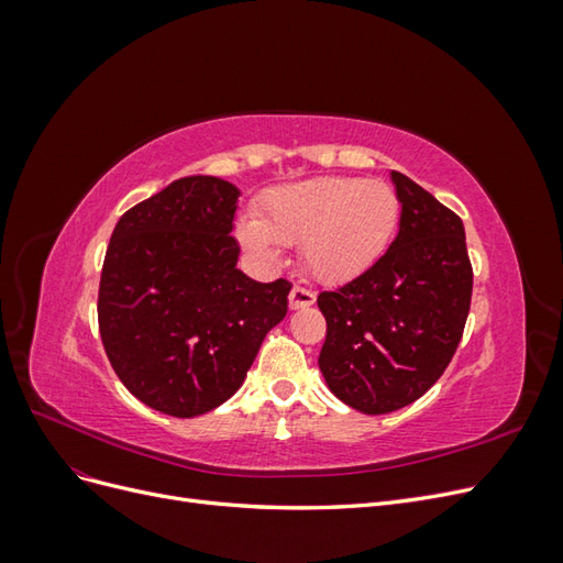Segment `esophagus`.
Returning <instances> with one entry per match:
<instances>
[{
  "label": "esophagus",
  "instance_id": "obj_1",
  "mask_svg": "<svg viewBox=\"0 0 563 563\" xmlns=\"http://www.w3.org/2000/svg\"><path fill=\"white\" fill-rule=\"evenodd\" d=\"M314 300H317V296L310 291V288L294 286L291 294H288V308H291V310L310 308V305H314Z\"/></svg>",
  "mask_w": 563,
  "mask_h": 563
}]
</instances>
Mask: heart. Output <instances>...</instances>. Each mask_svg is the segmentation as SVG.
I'll return each instance as SVG.
<instances>
[{
    "label": "heart",
    "instance_id": "heart-1",
    "mask_svg": "<svg viewBox=\"0 0 563 563\" xmlns=\"http://www.w3.org/2000/svg\"><path fill=\"white\" fill-rule=\"evenodd\" d=\"M401 203L385 180L323 176L272 190L258 220H242L240 242L275 263L277 246H300L310 275L323 284L360 277L376 263L397 230Z\"/></svg>",
    "mask_w": 563,
    "mask_h": 563
}]
</instances>
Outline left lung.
Returning a JSON list of instances; mask_svg holds the SVG:
<instances>
[{"label":"left lung","instance_id":"left-lung-1","mask_svg":"<svg viewBox=\"0 0 563 563\" xmlns=\"http://www.w3.org/2000/svg\"><path fill=\"white\" fill-rule=\"evenodd\" d=\"M395 242L360 277L317 298L327 317L319 371L356 411H399L446 371L465 331L472 265L465 228L418 183L391 172Z\"/></svg>","mask_w":563,"mask_h":563}]
</instances>
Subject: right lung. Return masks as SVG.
I'll return each mask as SVG.
<instances>
[{
	"label": "right lung",
	"instance_id": "1",
	"mask_svg": "<svg viewBox=\"0 0 563 563\" xmlns=\"http://www.w3.org/2000/svg\"><path fill=\"white\" fill-rule=\"evenodd\" d=\"M240 190L187 176L129 209L110 236L98 291L108 360L135 399L174 418L213 411L242 387L291 284L236 269Z\"/></svg>",
	"mask_w": 563,
	"mask_h": 563
}]
</instances>
